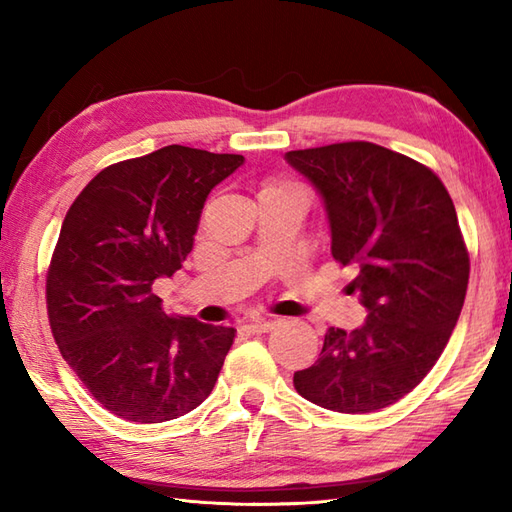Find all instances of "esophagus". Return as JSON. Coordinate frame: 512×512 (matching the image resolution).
Returning a JSON list of instances; mask_svg holds the SVG:
<instances>
[{"instance_id":"obj_1","label":"esophagus","mask_w":512,"mask_h":512,"mask_svg":"<svg viewBox=\"0 0 512 512\" xmlns=\"http://www.w3.org/2000/svg\"><path fill=\"white\" fill-rule=\"evenodd\" d=\"M275 323H277V319H273V317H257V319L250 321L246 328L253 332V334H262V332L273 330Z\"/></svg>"}]
</instances>
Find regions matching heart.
Instances as JSON below:
<instances>
[{
  "mask_svg": "<svg viewBox=\"0 0 512 512\" xmlns=\"http://www.w3.org/2000/svg\"><path fill=\"white\" fill-rule=\"evenodd\" d=\"M275 187H284V184H268L266 189H275Z\"/></svg>",
  "mask_w": 512,
  "mask_h": 512,
  "instance_id": "heart-1",
  "label": "heart"
}]
</instances>
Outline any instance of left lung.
<instances>
[{
  "label": "left lung",
  "mask_w": 512,
  "mask_h": 512,
  "mask_svg": "<svg viewBox=\"0 0 512 512\" xmlns=\"http://www.w3.org/2000/svg\"><path fill=\"white\" fill-rule=\"evenodd\" d=\"M319 191L332 257L358 270L367 319L330 328L295 389L323 409L369 413L416 387L447 347L469 286V253L449 191L429 167L365 140L288 151Z\"/></svg>",
  "instance_id": "8db88e82"
}]
</instances>
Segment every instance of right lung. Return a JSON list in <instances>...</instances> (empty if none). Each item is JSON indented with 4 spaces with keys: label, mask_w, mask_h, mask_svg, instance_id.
I'll return each mask as SVG.
<instances>
[{
    "label": "right lung",
    "mask_w": 512,
    "mask_h": 512,
    "mask_svg": "<svg viewBox=\"0 0 512 512\" xmlns=\"http://www.w3.org/2000/svg\"><path fill=\"white\" fill-rule=\"evenodd\" d=\"M242 165L169 145L103 169L65 215L46 279L50 328L114 416L167 422L213 391L235 330L169 317L151 286L182 268L211 189Z\"/></svg>",
    "instance_id": "add662e5"
}]
</instances>
